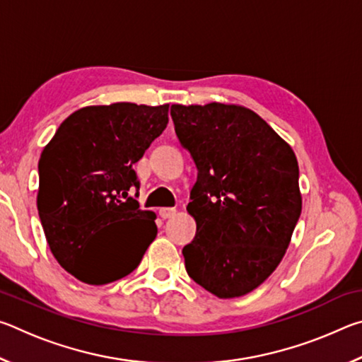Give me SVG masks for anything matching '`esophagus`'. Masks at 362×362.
Returning a JSON list of instances; mask_svg holds the SVG:
<instances>
[{
  "instance_id": "1",
  "label": "esophagus",
  "mask_w": 362,
  "mask_h": 362,
  "mask_svg": "<svg viewBox=\"0 0 362 362\" xmlns=\"http://www.w3.org/2000/svg\"><path fill=\"white\" fill-rule=\"evenodd\" d=\"M173 216H175L174 207H161V209H159V217L161 218H170Z\"/></svg>"
}]
</instances>
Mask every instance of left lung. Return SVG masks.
Masks as SVG:
<instances>
[{"label": "left lung", "instance_id": "left-lung-1", "mask_svg": "<svg viewBox=\"0 0 362 362\" xmlns=\"http://www.w3.org/2000/svg\"><path fill=\"white\" fill-rule=\"evenodd\" d=\"M170 116L198 169L187 206L196 236L182 250L188 276L220 298L246 296L276 269L298 222L297 158L249 108L173 105Z\"/></svg>", "mask_w": 362, "mask_h": 362}]
</instances>
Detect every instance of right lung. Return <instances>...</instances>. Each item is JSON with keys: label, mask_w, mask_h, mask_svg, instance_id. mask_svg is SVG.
I'll return each instance as SVG.
<instances>
[{"label": "right lung", "mask_w": 362, "mask_h": 362, "mask_svg": "<svg viewBox=\"0 0 362 362\" xmlns=\"http://www.w3.org/2000/svg\"><path fill=\"white\" fill-rule=\"evenodd\" d=\"M169 105L119 102L71 113L42 150L38 214L60 267L86 284L132 273L156 238V216L140 211L134 164L169 121Z\"/></svg>", "instance_id": "1"}]
</instances>
